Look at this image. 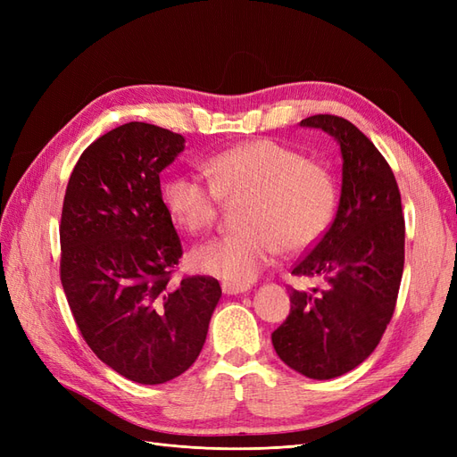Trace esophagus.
<instances>
[{"label":"esophagus","mask_w":457,"mask_h":457,"mask_svg":"<svg viewBox=\"0 0 457 457\" xmlns=\"http://www.w3.org/2000/svg\"><path fill=\"white\" fill-rule=\"evenodd\" d=\"M223 294L227 295H238V294H244L247 292V286H242V284H230V282H223Z\"/></svg>","instance_id":"1"}]
</instances>
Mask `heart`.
<instances>
[{"label":"heart","mask_w":457,"mask_h":457,"mask_svg":"<svg viewBox=\"0 0 457 457\" xmlns=\"http://www.w3.org/2000/svg\"><path fill=\"white\" fill-rule=\"evenodd\" d=\"M212 183L175 175L163 202L175 223L202 234L215 223L223 202H244L238 232L198 245L190 255L196 270L232 284H247L280 250L301 253L320 240L337 205V188L324 165L272 139H257L207 160Z\"/></svg>","instance_id":"1"}]
</instances>
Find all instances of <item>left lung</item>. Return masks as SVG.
Here are the masks:
<instances>
[{
    "instance_id": "obj_1",
    "label": "left lung",
    "mask_w": 457,
    "mask_h": 457,
    "mask_svg": "<svg viewBox=\"0 0 457 457\" xmlns=\"http://www.w3.org/2000/svg\"><path fill=\"white\" fill-rule=\"evenodd\" d=\"M336 137L343 156L334 223L292 269L320 280L312 292H289L292 309L272 331L274 351L311 379L343 376L378 347L391 322L404 270V215L391 165L349 120H301Z\"/></svg>"
}]
</instances>
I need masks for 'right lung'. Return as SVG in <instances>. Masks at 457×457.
I'll use <instances>...</instances> for the list:
<instances>
[{"instance_id": "add662e5", "label": "right lung", "mask_w": 457, "mask_h": 457, "mask_svg": "<svg viewBox=\"0 0 457 457\" xmlns=\"http://www.w3.org/2000/svg\"><path fill=\"white\" fill-rule=\"evenodd\" d=\"M183 150V135L123 123L81 152L62 202L61 282L76 326L106 366L143 385L196 362L220 297L213 276L171 282L183 245L160 171Z\"/></svg>"}]
</instances>
